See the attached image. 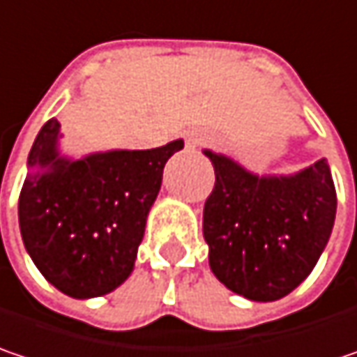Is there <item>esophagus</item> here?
<instances>
[{
    "instance_id": "34e87169",
    "label": "esophagus",
    "mask_w": 357,
    "mask_h": 357,
    "mask_svg": "<svg viewBox=\"0 0 357 357\" xmlns=\"http://www.w3.org/2000/svg\"><path fill=\"white\" fill-rule=\"evenodd\" d=\"M201 144H203L201 134H197V132H189V134H187V146H189V148H199Z\"/></svg>"
}]
</instances>
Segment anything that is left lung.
Returning <instances> with one entry per match:
<instances>
[{"label":"left lung","instance_id":"left-lung-1","mask_svg":"<svg viewBox=\"0 0 357 357\" xmlns=\"http://www.w3.org/2000/svg\"><path fill=\"white\" fill-rule=\"evenodd\" d=\"M215 187L203 236L219 282L250 301H278L311 274L333 229L337 197L325 158L291 176H258L205 150Z\"/></svg>","mask_w":357,"mask_h":357}]
</instances>
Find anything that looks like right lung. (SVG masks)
Returning <instances> with one entry per match:
<instances>
[{"instance_id":"add662e5","label":"right lung","mask_w":357,"mask_h":357,"mask_svg":"<svg viewBox=\"0 0 357 357\" xmlns=\"http://www.w3.org/2000/svg\"><path fill=\"white\" fill-rule=\"evenodd\" d=\"M59 132L61 123L48 119L30 150L17 203L22 240L61 293L101 296L132 274L166 160L185 142L68 160L59 152Z\"/></svg>"}]
</instances>
